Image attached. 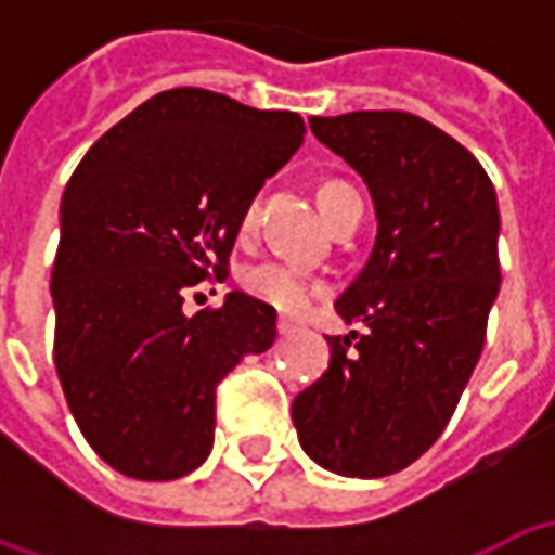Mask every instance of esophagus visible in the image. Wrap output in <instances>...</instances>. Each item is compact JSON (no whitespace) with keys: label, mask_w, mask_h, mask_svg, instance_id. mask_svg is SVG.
<instances>
[{"label":"esophagus","mask_w":555,"mask_h":555,"mask_svg":"<svg viewBox=\"0 0 555 555\" xmlns=\"http://www.w3.org/2000/svg\"><path fill=\"white\" fill-rule=\"evenodd\" d=\"M276 330H279V336H291V333H294V324H291L288 318H279Z\"/></svg>","instance_id":"esophagus-1"}]
</instances>
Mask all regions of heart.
I'll list each match as a JSON object with an SVG mask.
<instances>
[{"label":"heart","mask_w":555,"mask_h":555,"mask_svg":"<svg viewBox=\"0 0 555 555\" xmlns=\"http://www.w3.org/2000/svg\"><path fill=\"white\" fill-rule=\"evenodd\" d=\"M353 186H348L345 181H324L321 190H318V202H321V210L324 217L333 214V207L338 205V198L345 193H350ZM258 207L261 202L253 198L241 217V231H253L255 219H258ZM241 288L253 297V300L264 302L270 309L285 314H300L314 297L324 294V282L314 279L312 273H306L302 267L291 264V261H258V264L243 267L241 273Z\"/></svg>","instance_id":"1"}]
</instances>
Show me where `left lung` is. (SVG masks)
I'll return each mask as SVG.
<instances>
[{
    "label": "left lung",
    "instance_id": "8db88e82",
    "mask_svg": "<svg viewBox=\"0 0 555 555\" xmlns=\"http://www.w3.org/2000/svg\"><path fill=\"white\" fill-rule=\"evenodd\" d=\"M369 183L377 241L336 300L369 330L330 336V369L291 404L302 452L330 473L384 478L449 425L500 294V207L488 171L401 109L309 118Z\"/></svg>",
    "mask_w": 555,
    "mask_h": 555
}]
</instances>
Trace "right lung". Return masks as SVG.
I'll use <instances>...</instances> for the list:
<instances>
[{
  "label": "right lung",
  "instance_id": "1",
  "mask_svg": "<svg viewBox=\"0 0 555 555\" xmlns=\"http://www.w3.org/2000/svg\"><path fill=\"white\" fill-rule=\"evenodd\" d=\"M302 133L288 109L171 89L106 130L70 175L53 360L82 437L118 473L171 481L205 464L217 386L273 345L276 309L241 291L195 314L183 300L225 282L243 210Z\"/></svg>",
  "mask_w": 555,
  "mask_h": 555
}]
</instances>
